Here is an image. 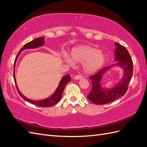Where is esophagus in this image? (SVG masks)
Instances as JSON below:
<instances>
[{
	"instance_id": "esophagus-1",
	"label": "esophagus",
	"mask_w": 147,
	"mask_h": 147,
	"mask_svg": "<svg viewBox=\"0 0 147 147\" xmlns=\"http://www.w3.org/2000/svg\"><path fill=\"white\" fill-rule=\"evenodd\" d=\"M74 78L75 80H80V79H82V76H81V75H76V76H75L74 77Z\"/></svg>"
}]
</instances>
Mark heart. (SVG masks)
<instances>
[{
	"label": "heart",
	"instance_id": "obj_1",
	"mask_svg": "<svg viewBox=\"0 0 147 147\" xmlns=\"http://www.w3.org/2000/svg\"><path fill=\"white\" fill-rule=\"evenodd\" d=\"M71 58L77 63H84V70L91 74L100 69L106 63L107 56L103 51L90 45H81L74 48L70 53Z\"/></svg>",
	"mask_w": 147,
	"mask_h": 147
}]
</instances>
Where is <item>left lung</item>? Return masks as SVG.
<instances>
[{"instance_id":"obj_1","label":"left lung","mask_w":147,"mask_h":147,"mask_svg":"<svg viewBox=\"0 0 147 147\" xmlns=\"http://www.w3.org/2000/svg\"><path fill=\"white\" fill-rule=\"evenodd\" d=\"M114 61L117 63L100 70L90 78L92 82V90L87 96L88 99L97 105L106 104L112 102L126 94L128 84L133 74V63L127 49L115 42ZM115 66H120L123 70L122 78L113 88H105L100 83L104 74Z\"/></svg>"}]
</instances>
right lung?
Returning <instances> with one entry per match:
<instances>
[{"instance_id":"add662e5","label":"right lung","mask_w":147,"mask_h":147,"mask_svg":"<svg viewBox=\"0 0 147 147\" xmlns=\"http://www.w3.org/2000/svg\"><path fill=\"white\" fill-rule=\"evenodd\" d=\"M44 43H45V38L44 37H38L37 38H35L34 40L31 41L28 43H26V45L23 46V47L22 48L20 51L18 53V55L16 57V59L15 60V63H14V72H13V77H14V80L15 82L16 86L17 88L18 92L19 94L21 96V97L23 99H24L25 100L28 101L30 103L34 104L37 106L38 107H52L54 105H55L56 103L58 102L61 99V96H62V93H63L64 88L66 86V84H67L70 80V76L69 75H65L62 78L61 80V81L59 82V86L57 88L55 92L53 93V94L50 96L48 98H46L45 99L43 100H34L27 98V97H25L22 93L20 91L18 88L17 86V83L16 82V78H15V65H16V63L18 59V57L19 55H20V53L23 51L24 50H26V49H34V48H37L40 47H42Z\"/></svg>"}]
</instances>
